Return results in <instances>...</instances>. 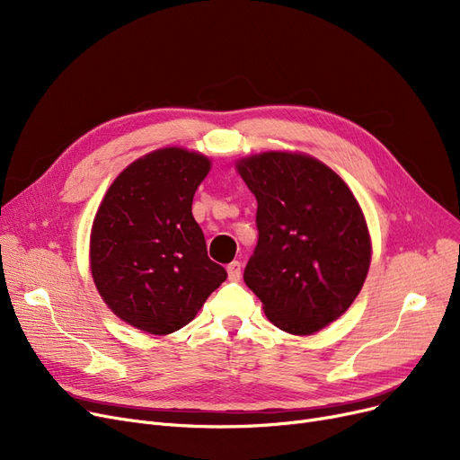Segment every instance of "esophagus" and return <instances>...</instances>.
<instances>
[{
  "label": "esophagus",
  "mask_w": 460,
  "mask_h": 460,
  "mask_svg": "<svg viewBox=\"0 0 460 460\" xmlns=\"http://www.w3.org/2000/svg\"><path fill=\"white\" fill-rule=\"evenodd\" d=\"M227 276L231 281H238L240 276H243V264L238 261H233L231 264H227Z\"/></svg>",
  "instance_id": "obj_1"
}]
</instances>
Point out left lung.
<instances>
[{"instance_id": "obj_1", "label": "left lung", "mask_w": 460, "mask_h": 460, "mask_svg": "<svg viewBox=\"0 0 460 460\" xmlns=\"http://www.w3.org/2000/svg\"><path fill=\"white\" fill-rule=\"evenodd\" d=\"M234 167L257 199L259 243L244 281L274 326L313 335L340 319L366 283L373 248L364 210L315 156L264 151Z\"/></svg>"}]
</instances>
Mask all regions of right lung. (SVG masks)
Returning <instances> with one entry per match:
<instances>
[{"mask_svg": "<svg viewBox=\"0 0 460 460\" xmlns=\"http://www.w3.org/2000/svg\"><path fill=\"white\" fill-rule=\"evenodd\" d=\"M208 156L162 147L134 160L110 184L89 236V269L113 315L151 335L186 326L227 272L208 259L193 220V193Z\"/></svg>", "mask_w": 460, "mask_h": 460, "instance_id": "add662e5", "label": "right lung"}]
</instances>
